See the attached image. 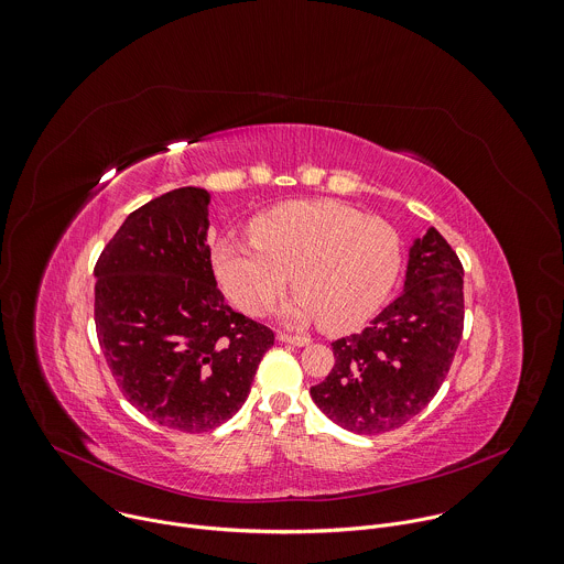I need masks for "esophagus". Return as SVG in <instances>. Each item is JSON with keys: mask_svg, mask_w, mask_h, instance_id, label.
<instances>
[{"mask_svg": "<svg viewBox=\"0 0 564 564\" xmlns=\"http://www.w3.org/2000/svg\"><path fill=\"white\" fill-rule=\"evenodd\" d=\"M278 337V341H282V344H293V346H308V337H304V335H291V333H278L275 335Z\"/></svg>", "mask_w": 564, "mask_h": 564, "instance_id": "esophagus-1", "label": "esophagus"}]
</instances>
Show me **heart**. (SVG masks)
<instances>
[{
	"mask_svg": "<svg viewBox=\"0 0 564 564\" xmlns=\"http://www.w3.org/2000/svg\"><path fill=\"white\" fill-rule=\"evenodd\" d=\"M251 240L227 238L214 249V271L227 297L247 315H264L289 284V324L322 322L352 330L388 300L403 260L397 229L337 200H293L262 212Z\"/></svg>",
	"mask_w": 564,
	"mask_h": 564,
	"instance_id": "obj_1",
	"label": "heart"
}]
</instances>
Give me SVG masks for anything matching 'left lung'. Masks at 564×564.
Instances as JSON below:
<instances>
[{"instance_id":"1","label":"left lung","mask_w":564,"mask_h":564,"mask_svg":"<svg viewBox=\"0 0 564 564\" xmlns=\"http://www.w3.org/2000/svg\"><path fill=\"white\" fill-rule=\"evenodd\" d=\"M463 264L430 227L410 247L403 293L361 333L333 341L335 366L311 388L317 408L357 434L416 416L438 392L463 335Z\"/></svg>"}]
</instances>
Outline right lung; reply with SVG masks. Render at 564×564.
I'll list each match as a JSON object with an SVG mask.
<instances>
[{"label": "right lung", "instance_id": "obj_1", "mask_svg": "<svg viewBox=\"0 0 564 564\" xmlns=\"http://www.w3.org/2000/svg\"><path fill=\"white\" fill-rule=\"evenodd\" d=\"M209 194L167 192L132 212L95 267V324L123 397L198 434L245 403L273 330L236 313L212 269Z\"/></svg>", "mask_w": 564, "mask_h": 564}]
</instances>
